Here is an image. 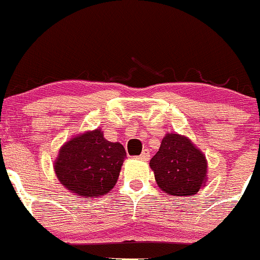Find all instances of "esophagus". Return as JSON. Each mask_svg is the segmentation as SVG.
I'll return each instance as SVG.
<instances>
[{
  "label": "esophagus",
  "mask_w": 260,
  "mask_h": 260,
  "mask_svg": "<svg viewBox=\"0 0 260 260\" xmlns=\"http://www.w3.org/2000/svg\"><path fill=\"white\" fill-rule=\"evenodd\" d=\"M139 158L142 161H149L150 158V151L147 149H144L142 150V152L140 153V156H139Z\"/></svg>",
  "instance_id": "34e87169"
}]
</instances>
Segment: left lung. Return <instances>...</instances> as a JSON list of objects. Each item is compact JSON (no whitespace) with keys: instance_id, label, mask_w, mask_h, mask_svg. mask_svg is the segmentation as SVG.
Wrapping results in <instances>:
<instances>
[{"instance_id":"left-lung-1","label":"left lung","mask_w":260,"mask_h":260,"mask_svg":"<svg viewBox=\"0 0 260 260\" xmlns=\"http://www.w3.org/2000/svg\"><path fill=\"white\" fill-rule=\"evenodd\" d=\"M158 187L172 196L196 194L207 180V160L186 136L166 134L150 160Z\"/></svg>"}]
</instances>
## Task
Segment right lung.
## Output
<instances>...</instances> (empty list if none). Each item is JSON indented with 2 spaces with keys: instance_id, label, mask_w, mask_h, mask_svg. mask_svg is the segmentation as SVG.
<instances>
[{
  "instance_id": "1",
  "label": "right lung",
  "mask_w": 260,
  "mask_h": 260,
  "mask_svg": "<svg viewBox=\"0 0 260 260\" xmlns=\"http://www.w3.org/2000/svg\"><path fill=\"white\" fill-rule=\"evenodd\" d=\"M125 157L124 146L108 141L103 131L96 129L67 141L55 158L54 171L59 182L73 194L96 198L116 185Z\"/></svg>"
}]
</instances>
